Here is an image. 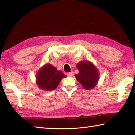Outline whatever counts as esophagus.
I'll return each instance as SVG.
<instances>
[{"label":"esophagus","instance_id":"1","mask_svg":"<svg viewBox=\"0 0 135 135\" xmlns=\"http://www.w3.org/2000/svg\"><path fill=\"white\" fill-rule=\"evenodd\" d=\"M74 75V73H73V72H71V73H68V74H67V76H73Z\"/></svg>","mask_w":135,"mask_h":135}]
</instances>
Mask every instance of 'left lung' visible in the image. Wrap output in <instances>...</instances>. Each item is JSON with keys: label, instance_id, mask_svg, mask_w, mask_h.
<instances>
[{"label": "left lung", "instance_id": "8db88e82", "mask_svg": "<svg viewBox=\"0 0 135 135\" xmlns=\"http://www.w3.org/2000/svg\"><path fill=\"white\" fill-rule=\"evenodd\" d=\"M79 74L75 76L84 89L89 90L97 85L99 79V71L92 62L89 61H81L76 64Z\"/></svg>", "mask_w": 135, "mask_h": 135}]
</instances>
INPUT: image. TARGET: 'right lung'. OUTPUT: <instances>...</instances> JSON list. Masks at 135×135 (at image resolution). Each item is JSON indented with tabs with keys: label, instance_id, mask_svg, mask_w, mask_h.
I'll use <instances>...</instances> for the list:
<instances>
[{
	"label": "right lung",
	"instance_id": "add662e5",
	"mask_svg": "<svg viewBox=\"0 0 135 135\" xmlns=\"http://www.w3.org/2000/svg\"><path fill=\"white\" fill-rule=\"evenodd\" d=\"M66 75L61 71L50 64H45L36 75V83L41 89L45 91L53 90L57 87L63 78Z\"/></svg>",
	"mask_w": 135,
	"mask_h": 135
}]
</instances>
